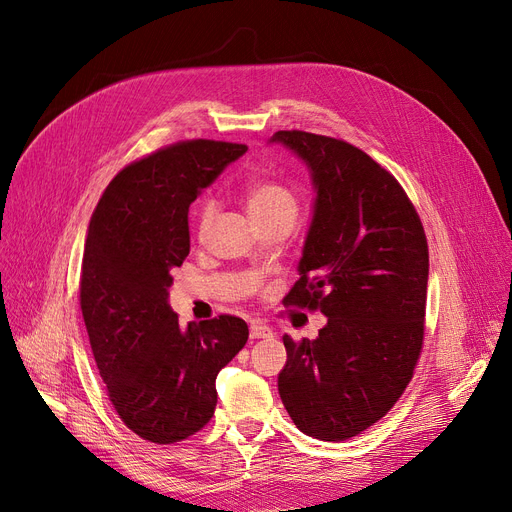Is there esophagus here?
<instances>
[{"mask_svg": "<svg viewBox=\"0 0 512 512\" xmlns=\"http://www.w3.org/2000/svg\"><path fill=\"white\" fill-rule=\"evenodd\" d=\"M249 334H251V338H270V336H274L272 328L261 324V321H253L251 328H249Z\"/></svg>", "mask_w": 512, "mask_h": 512, "instance_id": "obj_1", "label": "esophagus"}]
</instances>
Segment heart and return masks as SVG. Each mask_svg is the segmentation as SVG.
Instances as JSON below:
<instances>
[{"label":"heart","instance_id":"b5f03b06","mask_svg":"<svg viewBox=\"0 0 512 512\" xmlns=\"http://www.w3.org/2000/svg\"><path fill=\"white\" fill-rule=\"evenodd\" d=\"M245 201L251 218L257 224H263L274 218H297L299 201L294 197L288 186L276 182V180H251L245 186ZM215 215V203L211 199L203 201L197 213V230L199 234H205L213 222Z\"/></svg>","mask_w":512,"mask_h":512}]
</instances>
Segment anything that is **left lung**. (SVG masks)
<instances>
[{"label":"left lung","instance_id":"1","mask_svg":"<svg viewBox=\"0 0 512 512\" xmlns=\"http://www.w3.org/2000/svg\"><path fill=\"white\" fill-rule=\"evenodd\" d=\"M272 143L305 161L317 191L301 278L284 305L328 317L315 340L282 338L278 390L303 434L342 442L380 421L413 378L427 238L405 188L359 147L305 130H278Z\"/></svg>","mask_w":512,"mask_h":512}]
</instances>
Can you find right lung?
Listing matches in <instances>:
<instances>
[{
    "instance_id": "add662e5",
    "label": "right lung",
    "mask_w": 512,
    "mask_h": 512,
    "mask_svg": "<svg viewBox=\"0 0 512 512\" xmlns=\"http://www.w3.org/2000/svg\"><path fill=\"white\" fill-rule=\"evenodd\" d=\"M247 145L193 139L120 170L87 232L80 309L105 392L143 440L174 444L209 423L215 378L249 328L218 315L186 328L168 305L174 267L191 251L188 207Z\"/></svg>"
}]
</instances>
